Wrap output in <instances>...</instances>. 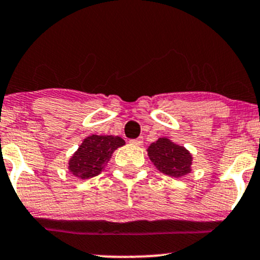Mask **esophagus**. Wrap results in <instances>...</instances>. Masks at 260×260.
Returning <instances> with one entry per match:
<instances>
[{"label": "esophagus", "instance_id": "34e87169", "mask_svg": "<svg viewBox=\"0 0 260 260\" xmlns=\"http://www.w3.org/2000/svg\"><path fill=\"white\" fill-rule=\"evenodd\" d=\"M129 143L134 145H142L143 144V137H139V138H137V139H131Z\"/></svg>", "mask_w": 260, "mask_h": 260}]
</instances>
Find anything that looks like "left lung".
<instances>
[{
  "label": "left lung",
  "instance_id": "obj_1",
  "mask_svg": "<svg viewBox=\"0 0 260 260\" xmlns=\"http://www.w3.org/2000/svg\"><path fill=\"white\" fill-rule=\"evenodd\" d=\"M148 155L160 172L171 177H182L190 172L192 155L186 148L168 138H159L151 143Z\"/></svg>",
  "mask_w": 260,
  "mask_h": 260
}]
</instances>
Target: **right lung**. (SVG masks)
<instances>
[{"mask_svg":"<svg viewBox=\"0 0 260 260\" xmlns=\"http://www.w3.org/2000/svg\"><path fill=\"white\" fill-rule=\"evenodd\" d=\"M122 145H124V140L121 137L96 134L86 137L70 159L68 170L80 180L95 177L105 168L113 151Z\"/></svg>","mask_w":260,"mask_h":260,"instance_id":"obj_1","label":"right lung"}]
</instances>
